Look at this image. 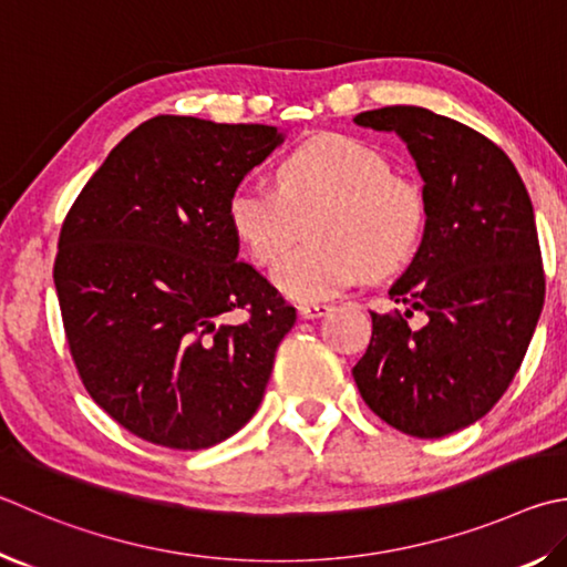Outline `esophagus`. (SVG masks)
Here are the masks:
<instances>
[{
    "mask_svg": "<svg viewBox=\"0 0 567 567\" xmlns=\"http://www.w3.org/2000/svg\"><path fill=\"white\" fill-rule=\"evenodd\" d=\"M329 310H332V305H327V302H302L300 307H297V312H300V317H305V319L324 317Z\"/></svg>",
    "mask_w": 567,
    "mask_h": 567,
    "instance_id": "esophagus-1",
    "label": "esophagus"
}]
</instances>
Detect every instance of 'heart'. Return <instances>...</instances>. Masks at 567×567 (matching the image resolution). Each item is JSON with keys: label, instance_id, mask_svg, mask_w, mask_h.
Wrapping results in <instances>:
<instances>
[{"label": "heart", "instance_id": "obj_1", "mask_svg": "<svg viewBox=\"0 0 567 567\" xmlns=\"http://www.w3.org/2000/svg\"><path fill=\"white\" fill-rule=\"evenodd\" d=\"M277 188L240 183L228 218L252 260L270 265L310 220L315 240L287 252L272 270L282 295L327 300L359 272L386 275L416 252L426 230V198L414 181L391 173L367 143L319 133L277 161Z\"/></svg>", "mask_w": 567, "mask_h": 567}]
</instances>
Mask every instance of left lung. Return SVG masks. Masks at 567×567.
<instances>
[{"label":"left lung","instance_id":"1","mask_svg":"<svg viewBox=\"0 0 567 567\" xmlns=\"http://www.w3.org/2000/svg\"><path fill=\"white\" fill-rule=\"evenodd\" d=\"M406 143L424 181L426 230L389 297L404 315L372 312L352 369L359 394L389 426L441 439L486 416L516 377L545 300L533 203L496 143L419 106L354 116ZM427 315L414 330L405 319Z\"/></svg>","mask_w":567,"mask_h":567}]
</instances>
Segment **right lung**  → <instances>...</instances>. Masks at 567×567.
<instances>
[{
	"label": "right lung",
	"mask_w": 567,
	"mask_h": 567,
	"mask_svg": "<svg viewBox=\"0 0 567 567\" xmlns=\"http://www.w3.org/2000/svg\"><path fill=\"white\" fill-rule=\"evenodd\" d=\"M285 141L277 126L156 116L71 205L54 285L91 399L151 444L198 451L260 406L297 312L238 260L230 193ZM245 309L249 319L219 317Z\"/></svg>",
	"instance_id": "1"
}]
</instances>
